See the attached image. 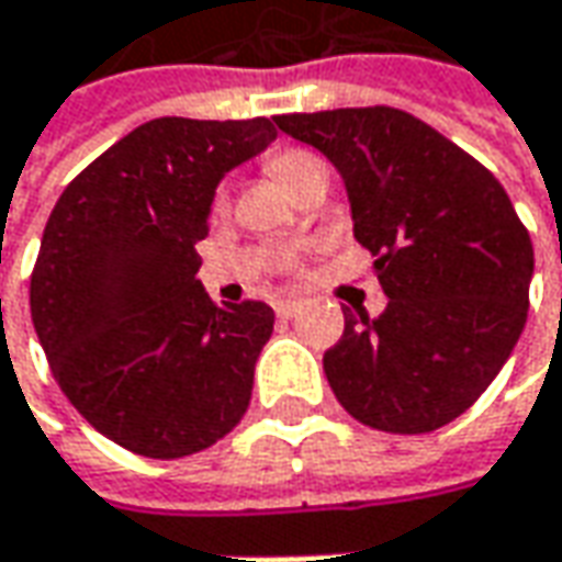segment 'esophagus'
Wrapping results in <instances>:
<instances>
[{
	"label": "esophagus",
	"mask_w": 562,
	"mask_h": 562,
	"mask_svg": "<svg viewBox=\"0 0 562 562\" xmlns=\"http://www.w3.org/2000/svg\"><path fill=\"white\" fill-rule=\"evenodd\" d=\"M274 313H278V318H293V315L300 313V303L296 300H278L274 303Z\"/></svg>",
	"instance_id": "obj_1"
}]
</instances>
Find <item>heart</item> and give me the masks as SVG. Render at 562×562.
Listing matches in <instances>:
<instances>
[{"mask_svg": "<svg viewBox=\"0 0 562 562\" xmlns=\"http://www.w3.org/2000/svg\"><path fill=\"white\" fill-rule=\"evenodd\" d=\"M271 175L281 181V184L288 187V190H296V187L303 184L313 171H318V168H325L322 165V159L318 156H313V153H306V149H288V153H281V156H274L271 159ZM227 205V196L225 190L215 196V209H225Z\"/></svg>", "mask_w": 562, "mask_h": 562, "instance_id": "obj_1", "label": "heart"}]
</instances>
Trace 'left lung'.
<instances>
[{"mask_svg":"<svg viewBox=\"0 0 562 562\" xmlns=\"http://www.w3.org/2000/svg\"><path fill=\"white\" fill-rule=\"evenodd\" d=\"M347 187L387 306L344 313L325 353L340 406L391 435L435 431L485 394L526 328L535 249L501 181L400 109L278 115Z\"/></svg>","mask_w":562,"mask_h":562,"instance_id":"8db88e82","label":"left lung"}]
</instances>
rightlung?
I'll return each instance as SVG.
<instances>
[{
	"mask_svg": "<svg viewBox=\"0 0 562 562\" xmlns=\"http://www.w3.org/2000/svg\"><path fill=\"white\" fill-rule=\"evenodd\" d=\"M274 137L269 119L146 121L55 203L33 328L65 397L124 450L190 457L247 413L274 313L256 300L215 306L193 247L222 178Z\"/></svg>",
	"mask_w": 562,
	"mask_h": 562,
	"instance_id": "1",
	"label": "right lung"
}]
</instances>
